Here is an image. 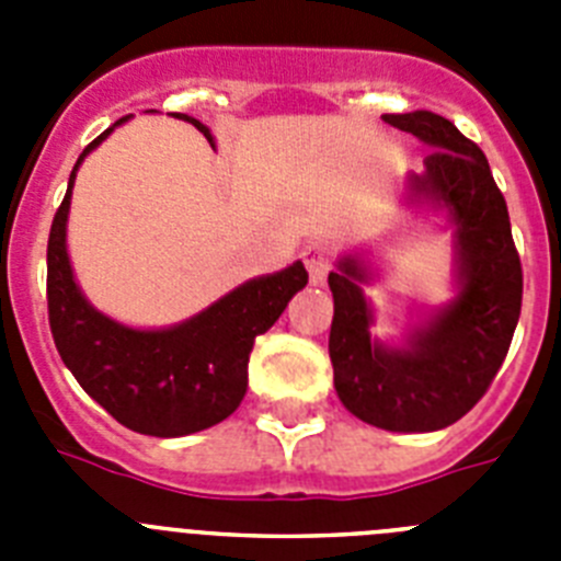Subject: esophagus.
Returning <instances> with one entry per match:
<instances>
[{
	"mask_svg": "<svg viewBox=\"0 0 561 561\" xmlns=\"http://www.w3.org/2000/svg\"><path fill=\"white\" fill-rule=\"evenodd\" d=\"M304 261L309 266L311 284H325V275L331 270V244L329 241H311L304 250Z\"/></svg>",
	"mask_w": 561,
	"mask_h": 561,
	"instance_id": "esophagus-1",
	"label": "esophagus"
}]
</instances>
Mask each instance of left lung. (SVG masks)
Listing matches in <instances>:
<instances>
[{"instance_id":"left-lung-1","label":"left lung","mask_w":561,"mask_h":561,"mask_svg":"<svg viewBox=\"0 0 561 561\" xmlns=\"http://www.w3.org/2000/svg\"><path fill=\"white\" fill-rule=\"evenodd\" d=\"M433 151L408 176V205L447 210L455 227L458 295L415 325L408 345L370 340L374 311L362 295L370 272L345 255L329 275L334 295L329 354L334 388L356 419L390 433H433L463 419L503 365L523 306V266L503 193L485 153L433 112L381 114Z\"/></svg>"}]
</instances>
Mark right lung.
Masks as SVG:
<instances>
[{
    "instance_id": "add662e5",
    "label": "right lung",
    "mask_w": 561,
    "mask_h": 561,
    "mask_svg": "<svg viewBox=\"0 0 561 561\" xmlns=\"http://www.w3.org/2000/svg\"><path fill=\"white\" fill-rule=\"evenodd\" d=\"M193 123L213 140L205 123ZM121 117L114 126L126 123ZM112 126V128H114ZM112 128L89 142L69 173L47 241L49 331L64 365L83 390L123 427L157 438H176L213 427L236 413L247 393L252 342L284 314L291 297L309 284L300 261L275 275L252 277L230 295L171 329H128L101 314L81 295L67 255V216L78 165Z\"/></svg>"
}]
</instances>
